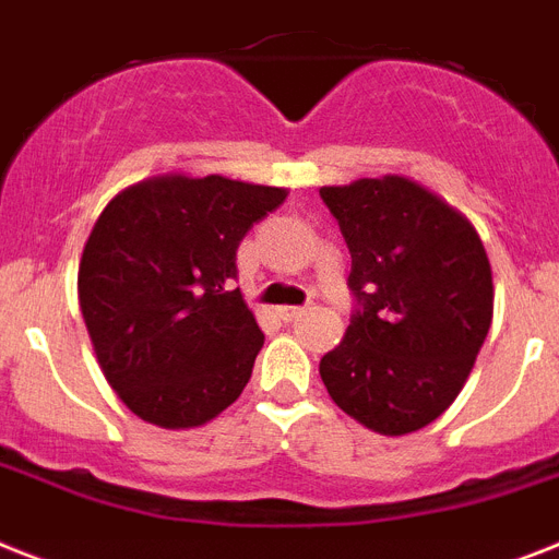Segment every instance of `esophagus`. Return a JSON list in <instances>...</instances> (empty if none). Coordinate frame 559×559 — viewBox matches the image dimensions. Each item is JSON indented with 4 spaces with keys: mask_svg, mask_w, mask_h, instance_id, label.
<instances>
[{
    "mask_svg": "<svg viewBox=\"0 0 559 559\" xmlns=\"http://www.w3.org/2000/svg\"><path fill=\"white\" fill-rule=\"evenodd\" d=\"M276 317H280V320H283V322H294V320H297V317H302V308H297V306L276 308Z\"/></svg>",
    "mask_w": 559,
    "mask_h": 559,
    "instance_id": "1",
    "label": "esophagus"
}]
</instances>
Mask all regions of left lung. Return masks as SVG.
<instances>
[{"label": "left lung", "mask_w": 559, "mask_h": 559, "mask_svg": "<svg viewBox=\"0 0 559 559\" xmlns=\"http://www.w3.org/2000/svg\"><path fill=\"white\" fill-rule=\"evenodd\" d=\"M352 251L357 308L320 359L331 400L385 437L435 423L468 380L495 311L474 225L405 177L320 188Z\"/></svg>", "instance_id": "8db88e82"}]
</instances>
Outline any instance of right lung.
Segmentation results:
<instances>
[{
  "mask_svg": "<svg viewBox=\"0 0 559 559\" xmlns=\"http://www.w3.org/2000/svg\"><path fill=\"white\" fill-rule=\"evenodd\" d=\"M285 188L219 174L145 179L108 202L80 262V308L105 380L159 428L205 426L251 380L265 336L237 248Z\"/></svg>",
  "mask_w": 559,
  "mask_h": 559,
  "instance_id": "add662e5",
  "label": "right lung"
}]
</instances>
